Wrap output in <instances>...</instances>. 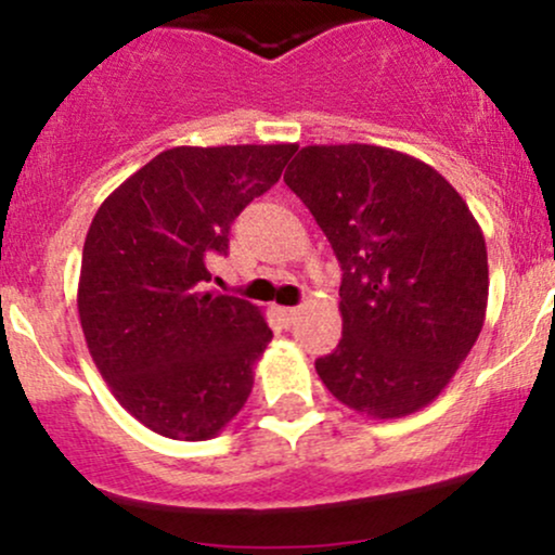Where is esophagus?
<instances>
[{"mask_svg": "<svg viewBox=\"0 0 555 555\" xmlns=\"http://www.w3.org/2000/svg\"><path fill=\"white\" fill-rule=\"evenodd\" d=\"M276 313L286 323V326H292V323H295V318L299 315V308H276Z\"/></svg>", "mask_w": 555, "mask_h": 555, "instance_id": "esophagus-1", "label": "esophagus"}]
</instances>
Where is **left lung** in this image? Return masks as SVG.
<instances>
[{"label": "left lung", "instance_id": "obj_1", "mask_svg": "<svg viewBox=\"0 0 555 555\" xmlns=\"http://www.w3.org/2000/svg\"><path fill=\"white\" fill-rule=\"evenodd\" d=\"M284 182L341 266V339L315 360L321 380L367 417L428 406L486 321V237L467 203L420 158L365 143L305 145Z\"/></svg>", "mask_w": 555, "mask_h": 555}]
</instances>
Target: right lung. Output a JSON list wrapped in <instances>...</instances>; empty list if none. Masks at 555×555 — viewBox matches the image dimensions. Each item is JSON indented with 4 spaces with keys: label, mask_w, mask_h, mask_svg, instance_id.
<instances>
[{
    "label": "right lung",
    "mask_w": 555,
    "mask_h": 555,
    "mask_svg": "<svg viewBox=\"0 0 555 555\" xmlns=\"http://www.w3.org/2000/svg\"><path fill=\"white\" fill-rule=\"evenodd\" d=\"M297 151L177 145L101 203L82 245L78 313L119 404L175 441L214 438L245 406L271 328L247 299L203 292L208 258Z\"/></svg>",
    "instance_id": "obj_1"
}]
</instances>
